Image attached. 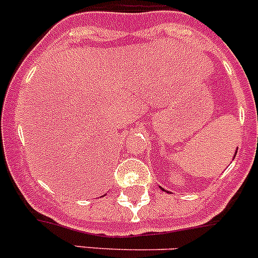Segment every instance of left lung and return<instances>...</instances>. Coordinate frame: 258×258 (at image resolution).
I'll return each instance as SVG.
<instances>
[{"mask_svg":"<svg viewBox=\"0 0 258 258\" xmlns=\"http://www.w3.org/2000/svg\"><path fill=\"white\" fill-rule=\"evenodd\" d=\"M236 153H237V151H236ZM161 188H163V187H161ZM163 190H164V188H163Z\"/></svg>","mask_w":258,"mask_h":258,"instance_id":"8db88e82","label":"left lung"}]
</instances>
